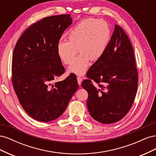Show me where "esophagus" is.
I'll return each mask as SVG.
<instances>
[{
	"label": "esophagus",
	"mask_w": 156,
	"mask_h": 156,
	"mask_svg": "<svg viewBox=\"0 0 156 156\" xmlns=\"http://www.w3.org/2000/svg\"><path fill=\"white\" fill-rule=\"evenodd\" d=\"M77 82H78L79 85H81V82H82V78L81 77L79 76V77H77Z\"/></svg>",
	"instance_id": "1"
}]
</instances>
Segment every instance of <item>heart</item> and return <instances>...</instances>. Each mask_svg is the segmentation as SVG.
I'll return each mask as SVG.
<instances>
[{
  "mask_svg": "<svg viewBox=\"0 0 156 156\" xmlns=\"http://www.w3.org/2000/svg\"><path fill=\"white\" fill-rule=\"evenodd\" d=\"M68 41H60L56 51L59 58L65 64H70L78 52V57L68 68V72L84 75L90 60L96 61L104 54L111 37V29L103 20L89 18L78 23L68 32Z\"/></svg>",
  "mask_w": 156,
  "mask_h": 156,
  "instance_id": "b5f03b06",
  "label": "heart"
}]
</instances>
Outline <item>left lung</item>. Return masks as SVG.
<instances>
[{"instance_id": "1", "label": "left lung", "mask_w": 156, "mask_h": 156, "mask_svg": "<svg viewBox=\"0 0 156 156\" xmlns=\"http://www.w3.org/2000/svg\"><path fill=\"white\" fill-rule=\"evenodd\" d=\"M87 77L81 86L88 92L87 107L93 119L112 124L124 118L135 100L138 73L133 47L119 25H115L105 52L90 68Z\"/></svg>"}]
</instances>
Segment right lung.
Segmentation results:
<instances>
[{
	"instance_id": "right-lung-1",
	"label": "right lung",
	"mask_w": 156,
	"mask_h": 156,
	"mask_svg": "<svg viewBox=\"0 0 156 156\" xmlns=\"http://www.w3.org/2000/svg\"><path fill=\"white\" fill-rule=\"evenodd\" d=\"M72 23L69 14L42 19L23 32L13 50L14 90L27 114L40 122L62 115L79 87L75 74L53 84L65 71L56 48Z\"/></svg>"
}]
</instances>
